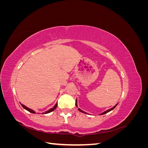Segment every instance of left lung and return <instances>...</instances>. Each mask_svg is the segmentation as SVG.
I'll return each mask as SVG.
<instances>
[{"label": "left lung", "mask_w": 148, "mask_h": 148, "mask_svg": "<svg viewBox=\"0 0 148 148\" xmlns=\"http://www.w3.org/2000/svg\"><path fill=\"white\" fill-rule=\"evenodd\" d=\"M117 104H116V105H115L114 107H112V108H111V109H109V110H107L106 111L104 112H102V113L100 114V115H103V114H107V113H108L109 112H110V111H111V110H113V109L115 108V107L117 106ZM75 105H76V106H77V107H78V106H77V99H76V103H75ZM78 110H79V111H80V112H82V113H84V114H88V113L85 112L83 111L82 110H81V109H80L79 108H78Z\"/></svg>", "instance_id": "left-lung-1"}]
</instances>
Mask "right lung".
Returning a JSON list of instances; mask_svg holds the SVG:
<instances>
[{"mask_svg":"<svg viewBox=\"0 0 148 148\" xmlns=\"http://www.w3.org/2000/svg\"><path fill=\"white\" fill-rule=\"evenodd\" d=\"M21 106L23 107L25 109H26V110H28V112H31V113H33V114H36V112H34L33 110H32V109H31L28 108V107H27L26 106H25V105H23V104H21ZM57 106V102L56 103V105L52 107V108H51V109H49V110H48L47 111L45 112H44V113H42V114H48V113H50V112H52L53 110H54L56 109Z\"/></svg>","mask_w":148,"mask_h":148,"instance_id":"1","label":"right lung"}]
</instances>
